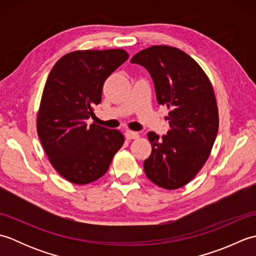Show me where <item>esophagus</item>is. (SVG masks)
<instances>
[{
	"label": "esophagus",
	"mask_w": 256,
	"mask_h": 256,
	"mask_svg": "<svg viewBox=\"0 0 256 256\" xmlns=\"http://www.w3.org/2000/svg\"><path fill=\"white\" fill-rule=\"evenodd\" d=\"M125 138H126V140H135V138H138L140 135L136 132L126 131V132H125Z\"/></svg>",
	"instance_id": "obj_1"
}]
</instances>
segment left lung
I'll return each instance as SVG.
<instances>
[{
    "label": "left lung",
    "mask_w": 256,
    "mask_h": 256,
    "mask_svg": "<svg viewBox=\"0 0 256 256\" xmlns=\"http://www.w3.org/2000/svg\"><path fill=\"white\" fill-rule=\"evenodd\" d=\"M131 62L148 69L157 102L170 108L167 134L162 138L154 132L148 134L152 154L144 162L145 174L157 186L178 189L202 168L218 134L214 88L202 68L176 47H148Z\"/></svg>",
    "instance_id": "obj_1"
}]
</instances>
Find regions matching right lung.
<instances>
[{
	"instance_id": "1",
	"label": "right lung",
	"mask_w": 256,
	"mask_h": 256,
	"mask_svg": "<svg viewBox=\"0 0 256 256\" xmlns=\"http://www.w3.org/2000/svg\"><path fill=\"white\" fill-rule=\"evenodd\" d=\"M123 50H77L52 67L37 116V134L50 164L68 182L86 184L106 172L123 134L88 120L101 102L103 84L128 60Z\"/></svg>"
}]
</instances>
